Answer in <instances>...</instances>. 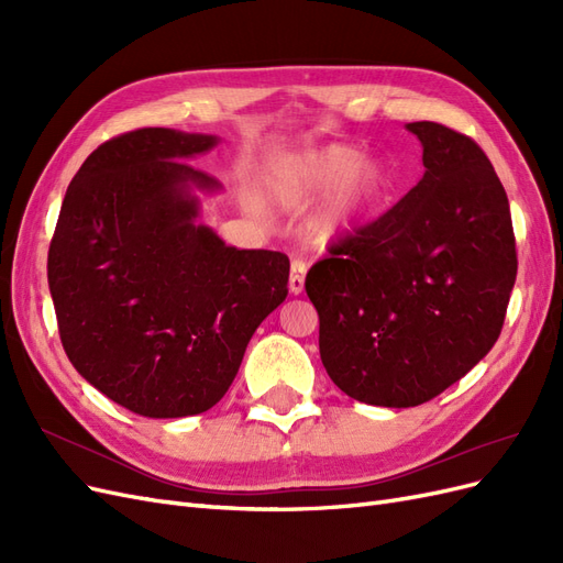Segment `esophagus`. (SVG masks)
<instances>
[{"instance_id": "obj_1", "label": "esophagus", "mask_w": 563, "mask_h": 563, "mask_svg": "<svg viewBox=\"0 0 563 563\" xmlns=\"http://www.w3.org/2000/svg\"><path fill=\"white\" fill-rule=\"evenodd\" d=\"M305 272H308V265L300 258L291 261V277H288V288H291V294H302L305 288Z\"/></svg>"}]
</instances>
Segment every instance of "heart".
I'll list each match as a JSON object with an SVG mask.
<instances>
[{"label": "heart", "mask_w": 563, "mask_h": 563, "mask_svg": "<svg viewBox=\"0 0 563 563\" xmlns=\"http://www.w3.org/2000/svg\"><path fill=\"white\" fill-rule=\"evenodd\" d=\"M380 162L362 159L360 150L323 145L300 155L284 157L277 166V192L296 209L319 197H329L312 218L310 232L317 244H335L360 228L362 218L385 190Z\"/></svg>", "instance_id": "b5f03b06"}]
</instances>
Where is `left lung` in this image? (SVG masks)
I'll return each mask as SVG.
<instances>
[{"label":"left lung","instance_id":"left-lung-1","mask_svg":"<svg viewBox=\"0 0 563 563\" xmlns=\"http://www.w3.org/2000/svg\"><path fill=\"white\" fill-rule=\"evenodd\" d=\"M406 129L422 143L418 185L305 277L331 380L389 408L434 399L484 360L517 279L509 201L484 150L437 122Z\"/></svg>","mask_w":563,"mask_h":563}]
</instances>
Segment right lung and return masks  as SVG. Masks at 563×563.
I'll list each match as a JSON object with an SVG mask.
<instances>
[{
    "mask_svg": "<svg viewBox=\"0 0 563 563\" xmlns=\"http://www.w3.org/2000/svg\"><path fill=\"white\" fill-rule=\"evenodd\" d=\"M216 135L135 129L98 145L67 187L48 246L60 343L79 376L145 418L225 397L251 335L288 294L279 251L234 249L197 223L185 159Z\"/></svg>",
    "mask_w": 563,
    "mask_h": 563,
    "instance_id": "obj_1",
    "label": "right lung"
}]
</instances>
